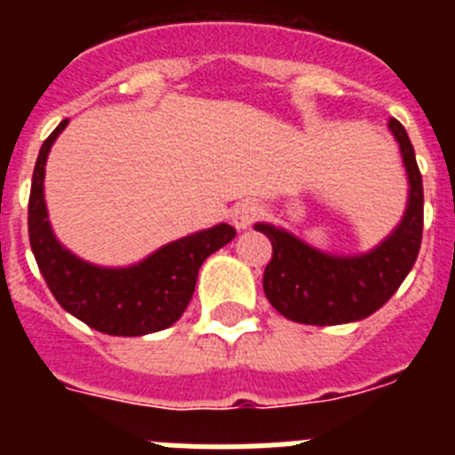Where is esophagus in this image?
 Here are the masks:
<instances>
[{"mask_svg":"<svg viewBox=\"0 0 455 455\" xmlns=\"http://www.w3.org/2000/svg\"><path fill=\"white\" fill-rule=\"evenodd\" d=\"M262 216V207L257 203H241L232 212V225L236 230H248L257 219Z\"/></svg>","mask_w":455,"mask_h":455,"instance_id":"esophagus-1","label":"esophagus"}]
</instances>
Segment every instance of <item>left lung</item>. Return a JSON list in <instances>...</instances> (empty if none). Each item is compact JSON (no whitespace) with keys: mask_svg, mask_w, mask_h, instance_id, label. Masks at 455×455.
<instances>
[{"mask_svg":"<svg viewBox=\"0 0 455 455\" xmlns=\"http://www.w3.org/2000/svg\"><path fill=\"white\" fill-rule=\"evenodd\" d=\"M408 172V203L399 225L371 251L332 255L273 223H255L268 236L271 262L264 268L268 303L289 321L305 325H339L363 321L383 307L401 287L419 255L424 230V187L415 148L399 120H389Z\"/></svg>","mask_w":455,"mask_h":455,"instance_id":"1","label":"left lung"}]
</instances>
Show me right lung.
I'll return each mask as SVG.
<instances>
[{"instance_id":"1","label":"right lung","mask_w":455,"mask_h":455,"mask_svg":"<svg viewBox=\"0 0 455 455\" xmlns=\"http://www.w3.org/2000/svg\"><path fill=\"white\" fill-rule=\"evenodd\" d=\"M63 120L43 143L29 196V243L47 287L66 312L104 335L140 337L171 328L184 315L203 262L235 239L228 223L175 239L130 267H100L68 251L52 230L45 164Z\"/></svg>"}]
</instances>
